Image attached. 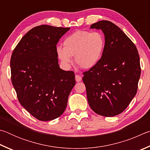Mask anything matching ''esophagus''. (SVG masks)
<instances>
[{
    "mask_svg": "<svg viewBox=\"0 0 150 150\" xmlns=\"http://www.w3.org/2000/svg\"><path fill=\"white\" fill-rule=\"evenodd\" d=\"M75 79H76V81L77 82H80L81 80H82V77H81L80 75L76 74L75 76Z\"/></svg>",
    "mask_w": 150,
    "mask_h": 150,
    "instance_id": "1",
    "label": "esophagus"
}]
</instances>
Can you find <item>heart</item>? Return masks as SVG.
<instances>
[{"mask_svg":"<svg viewBox=\"0 0 150 150\" xmlns=\"http://www.w3.org/2000/svg\"><path fill=\"white\" fill-rule=\"evenodd\" d=\"M105 47V38L100 32L77 31L63 41V48L57 47V55L63 64L68 66L74 57L75 62L81 68L90 69L101 59Z\"/></svg>","mask_w":150,"mask_h":150,"instance_id":"obj_1","label":"heart"}]
</instances>
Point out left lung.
<instances>
[{
  "label": "left lung",
  "instance_id": "obj_1",
  "mask_svg": "<svg viewBox=\"0 0 150 150\" xmlns=\"http://www.w3.org/2000/svg\"><path fill=\"white\" fill-rule=\"evenodd\" d=\"M90 28L103 31L105 47L98 64L83 73L88 103L96 113L114 117L125 111L137 92L140 57L133 42L113 23L101 20Z\"/></svg>",
  "mask_w": 150,
  "mask_h": 150
}]
</instances>
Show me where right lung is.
I'll return each mask as SVG.
<instances>
[{
	"label": "right lung",
	"instance_id": "add662e5",
	"mask_svg": "<svg viewBox=\"0 0 150 150\" xmlns=\"http://www.w3.org/2000/svg\"><path fill=\"white\" fill-rule=\"evenodd\" d=\"M70 28L41 25L21 39L10 59L11 80L18 101L37 119L59 117L76 83L73 71L60 68L57 44Z\"/></svg>",
	"mask_w": 150,
	"mask_h": 150
}]
</instances>
